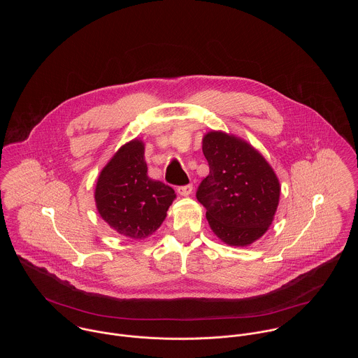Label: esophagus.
Listing matches in <instances>:
<instances>
[{
    "mask_svg": "<svg viewBox=\"0 0 358 358\" xmlns=\"http://www.w3.org/2000/svg\"><path fill=\"white\" fill-rule=\"evenodd\" d=\"M192 192H193V185H186V186H179V187H178V193H179L180 196H185V197L190 196Z\"/></svg>",
    "mask_w": 358,
    "mask_h": 358,
    "instance_id": "1",
    "label": "esophagus"
}]
</instances>
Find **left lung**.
Listing matches in <instances>:
<instances>
[{"label": "left lung", "instance_id": "left-lung-1", "mask_svg": "<svg viewBox=\"0 0 358 358\" xmlns=\"http://www.w3.org/2000/svg\"><path fill=\"white\" fill-rule=\"evenodd\" d=\"M209 175L197 190L212 231L231 247H247L270 227L280 200V182L245 141L212 131L203 139Z\"/></svg>", "mask_w": 358, "mask_h": 358}]
</instances>
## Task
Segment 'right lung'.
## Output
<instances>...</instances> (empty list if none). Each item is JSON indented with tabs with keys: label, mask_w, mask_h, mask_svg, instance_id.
I'll return each mask as SVG.
<instances>
[{
	"label": "right lung",
	"mask_w": 358,
	"mask_h": 358,
	"mask_svg": "<svg viewBox=\"0 0 358 358\" xmlns=\"http://www.w3.org/2000/svg\"><path fill=\"white\" fill-rule=\"evenodd\" d=\"M176 194L148 176L145 145L134 139L107 162L98 178L95 201L99 215L118 234L142 240L153 234Z\"/></svg>",
	"instance_id": "1"
}]
</instances>
